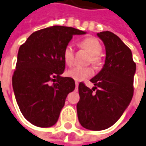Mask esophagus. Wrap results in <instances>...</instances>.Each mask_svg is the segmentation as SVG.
<instances>
[{"mask_svg": "<svg viewBox=\"0 0 146 146\" xmlns=\"http://www.w3.org/2000/svg\"><path fill=\"white\" fill-rule=\"evenodd\" d=\"M78 84H78V82H75V85H76V88H78Z\"/></svg>", "mask_w": 146, "mask_h": 146, "instance_id": "esophagus-1", "label": "esophagus"}]
</instances>
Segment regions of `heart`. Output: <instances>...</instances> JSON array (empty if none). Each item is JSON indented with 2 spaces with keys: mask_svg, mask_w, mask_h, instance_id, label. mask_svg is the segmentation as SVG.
Instances as JSON below:
<instances>
[{
  "mask_svg": "<svg viewBox=\"0 0 146 146\" xmlns=\"http://www.w3.org/2000/svg\"><path fill=\"white\" fill-rule=\"evenodd\" d=\"M81 46L87 50L91 55L89 62L95 67H100L102 64V58L100 56V53L103 50L102 45L100 41L94 37L90 36L83 40L80 43ZM62 59L66 65L70 66L72 65L74 60V52L72 46L68 45L65 46L63 52H62ZM93 74V69L90 67H74L70 69H68L66 72V75L68 78H73V80L79 82L86 79L87 78H89Z\"/></svg>",
  "mask_w": 146,
  "mask_h": 146,
  "instance_id": "1",
  "label": "heart"
}]
</instances>
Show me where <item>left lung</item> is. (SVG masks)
<instances>
[{"label": "left lung", "instance_id": "1", "mask_svg": "<svg viewBox=\"0 0 146 146\" xmlns=\"http://www.w3.org/2000/svg\"><path fill=\"white\" fill-rule=\"evenodd\" d=\"M97 35L105 46V63L90 80L92 89L79 84L77 104L79 123L90 130L108 129L121 117L133 97L136 69L130 49L118 36L108 31Z\"/></svg>", "mask_w": 146, "mask_h": 146}]
</instances>
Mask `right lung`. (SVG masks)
<instances>
[{
    "mask_svg": "<svg viewBox=\"0 0 146 146\" xmlns=\"http://www.w3.org/2000/svg\"><path fill=\"white\" fill-rule=\"evenodd\" d=\"M85 33L53 26L35 32L21 45L12 87L21 112L31 124L46 128L58 121L67 95L75 88L73 78L61 77L62 52L73 35Z\"/></svg>",
    "mask_w": 146,
    "mask_h": 146,
    "instance_id": "obj_1",
    "label": "right lung"
}]
</instances>
